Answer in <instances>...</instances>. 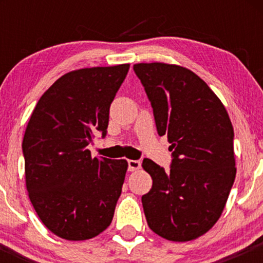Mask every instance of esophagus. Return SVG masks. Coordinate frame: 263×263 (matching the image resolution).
Listing matches in <instances>:
<instances>
[{
	"label": "esophagus",
	"mask_w": 263,
	"mask_h": 263,
	"mask_svg": "<svg viewBox=\"0 0 263 263\" xmlns=\"http://www.w3.org/2000/svg\"><path fill=\"white\" fill-rule=\"evenodd\" d=\"M127 163H128V171L129 172L137 171V170H140V168H141V162L140 161H134V159H129Z\"/></svg>",
	"instance_id": "obj_1"
}]
</instances>
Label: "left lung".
<instances>
[{"instance_id": "8db88e82", "label": "left lung", "mask_w": 263, "mask_h": 263, "mask_svg": "<svg viewBox=\"0 0 263 263\" xmlns=\"http://www.w3.org/2000/svg\"><path fill=\"white\" fill-rule=\"evenodd\" d=\"M134 70L167 136L171 170L151 159L142 167L152 188L142 197L149 229L171 241L194 240L218 221L234 184V128L226 108L197 74L179 65L140 63Z\"/></svg>"}]
</instances>
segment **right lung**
Segmentation results:
<instances>
[{
  "instance_id": "1",
  "label": "right lung",
  "mask_w": 263,
  "mask_h": 263,
  "mask_svg": "<svg viewBox=\"0 0 263 263\" xmlns=\"http://www.w3.org/2000/svg\"><path fill=\"white\" fill-rule=\"evenodd\" d=\"M129 64L63 75L33 110L23 137L26 185L42 222L57 236L80 241L111 224L127 162L91 157L87 146L107 134L108 112Z\"/></svg>"
}]
</instances>
